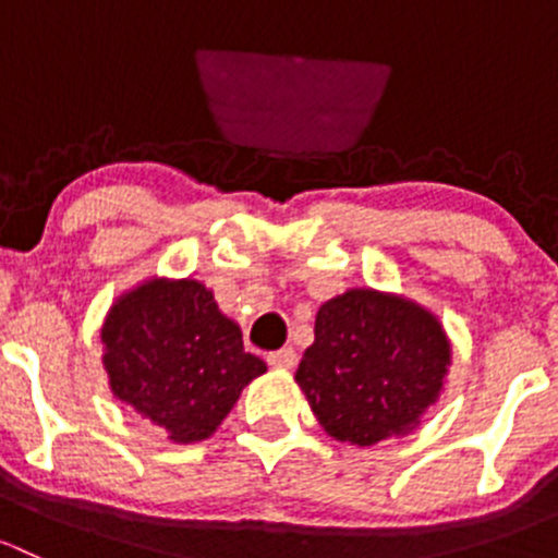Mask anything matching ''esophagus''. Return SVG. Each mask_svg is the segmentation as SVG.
<instances>
[{"label": "esophagus", "instance_id": "1", "mask_svg": "<svg viewBox=\"0 0 558 558\" xmlns=\"http://www.w3.org/2000/svg\"><path fill=\"white\" fill-rule=\"evenodd\" d=\"M267 362H269V367H275V369H291L296 364V351L294 348H280V351L269 353Z\"/></svg>", "mask_w": 558, "mask_h": 558}]
</instances>
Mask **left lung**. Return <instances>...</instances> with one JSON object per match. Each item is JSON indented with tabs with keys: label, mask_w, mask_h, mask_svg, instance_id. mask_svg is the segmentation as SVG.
<instances>
[{
	"label": "left lung",
	"mask_w": 558,
	"mask_h": 558,
	"mask_svg": "<svg viewBox=\"0 0 558 558\" xmlns=\"http://www.w3.org/2000/svg\"><path fill=\"white\" fill-rule=\"evenodd\" d=\"M296 386L329 437L378 446L408 437L440 402L453 351L442 320L404 294L348 289L315 313Z\"/></svg>",
	"instance_id": "obj_1"
}]
</instances>
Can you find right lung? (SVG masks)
Segmentation results:
<instances>
[{"label": "right lung", "instance_id": "add662e5", "mask_svg": "<svg viewBox=\"0 0 558 558\" xmlns=\"http://www.w3.org/2000/svg\"><path fill=\"white\" fill-rule=\"evenodd\" d=\"M112 397L178 446L216 435L243 388L267 373L202 280L150 275L116 296L102 329Z\"/></svg>", "mask_w": 558, "mask_h": 558}]
</instances>
